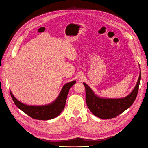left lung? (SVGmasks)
Here are the masks:
<instances>
[{"label": "left lung", "mask_w": 148, "mask_h": 148, "mask_svg": "<svg viewBox=\"0 0 148 148\" xmlns=\"http://www.w3.org/2000/svg\"><path fill=\"white\" fill-rule=\"evenodd\" d=\"M141 70L136 86L128 95L121 98H104L99 97L88 85L83 83L86 89V101L90 111L101 119H109L117 117L130 107L138 95L141 80Z\"/></svg>", "instance_id": "left-lung-1"}]
</instances>
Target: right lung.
Instances as JSON below:
<instances>
[{
  "label": "right lung",
  "instance_id": "obj_1",
  "mask_svg": "<svg viewBox=\"0 0 148 148\" xmlns=\"http://www.w3.org/2000/svg\"><path fill=\"white\" fill-rule=\"evenodd\" d=\"M76 83V81H71L64 85L57 99L50 104L42 106H31L23 104L18 100L10 91V95L18 108L36 120H47L54 119L59 116L65 106L67 95L70 88Z\"/></svg>",
  "mask_w": 148,
  "mask_h": 148
}]
</instances>
